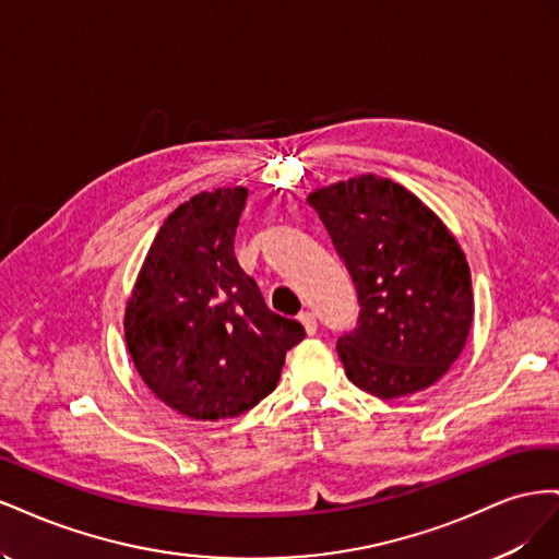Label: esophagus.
<instances>
[{
	"label": "esophagus",
	"instance_id": "obj_1",
	"mask_svg": "<svg viewBox=\"0 0 559 559\" xmlns=\"http://www.w3.org/2000/svg\"><path fill=\"white\" fill-rule=\"evenodd\" d=\"M298 321L302 324V329H306L308 335L317 333V317H314V312H300Z\"/></svg>",
	"mask_w": 559,
	"mask_h": 559
}]
</instances>
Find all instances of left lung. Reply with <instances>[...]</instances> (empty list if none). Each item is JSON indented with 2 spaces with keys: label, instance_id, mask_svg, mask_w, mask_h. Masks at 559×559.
<instances>
[{
  "label": "left lung",
  "instance_id": "8db88e82",
  "mask_svg": "<svg viewBox=\"0 0 559 559\" xmlns=\"http://www.w3.org/2000/svg\"><path fill=\"white\" fill-rule=\"evenodd\" d=\"M359 296V324L337 341L345 373L378 399L408 396L460 359L473 324L460 242L405 186L357 175L308 195Z\"/></svg>",
  "mask_w": 559,
  "mask_h": 559
}]
</instances>
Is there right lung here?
Listing matches in <instances>:
<instances>
[{
    "label": "right lung",
    "instance_id": "right-lung-1",
    "mask_svg": "<svg viewBox=\"0 0 559 559\" xmlns=\"http://www.w3.org/2000/svg\"><path fill=\"white\" fill-rule=\"evenodd\" d=\"M247 189H214L165 218L126 306L130 359L151 394L183 417H238L280 382L306 337L275 314L235 259Z\"/></svg>",
    "mask_w": 559,
    "mask_h": 559
}]
</instances>
